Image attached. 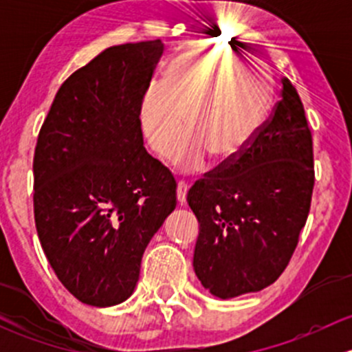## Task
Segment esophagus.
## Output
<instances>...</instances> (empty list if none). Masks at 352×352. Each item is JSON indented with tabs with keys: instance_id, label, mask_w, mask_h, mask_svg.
<instances>
[{
	"instance_id": "1",
	"label": "esophagus",
	"mask_w": 352,
	"mask_h": 352,
	"mask_svg": "<svg viewBox=\"0 0 352 352\" xmlns=\"http://www.w3.org/2000/svg\"><path fill=\"white\" fill-rule=\"evenodd\" d=\"M187 190H189V184L186 180H179V184H177V199H179V204H186L187 202Z\"/></svg>"
}]
</instances>
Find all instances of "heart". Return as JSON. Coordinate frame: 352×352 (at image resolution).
Here are the masks:
<instances>
[{
	"label": "heart",
	"mask_w": 352,
	"mask_h": 352,
	"mask_svg": "<svg viewBox=\"0 0 352 352\" xmlns=\"http://www.w3.org/2000/svg\"><path fill=\"white\" fill-rule=\"evenodd\" d=\"M271 107L267 78L247 59L226 51L199 49L177 58L165 81L141 100V127L156 155L175 151L186 172L201 170L209 153L225 162L240 155L264 126Z\"/></svg>",
	"instance_id": "heart-1"
}]
</instances>
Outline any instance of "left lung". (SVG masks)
Returning <instances> with one entry per match:
<instances>
[{
    "instance_id": "obj_1",
    "label": "left lung",
    "mask_w": 352,
    "mask_h": 352,
    "mask_svg": "<svg viewBox=\"0 0 352 352\" xmlns=\"http://www.w3.org/2000/svg\"><path fill=\"white\" fill-rule=\"evenodd\" d=\"M240 155L194 182L187 202L199 221L194 271L226 300L255 293L285 272L310 212L315 184L311 131L296 88Z\"/></svg>"
}]
</instances>
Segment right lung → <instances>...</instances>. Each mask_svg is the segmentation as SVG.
I'll return each mask as SVG.
<instances>
[{"instance_id": "right-lung-1", "label": "right lung", "mask_w": 352, "mask_h": 352, "mask_svg": "<svg viewBox=\"0 0 352 352\" xmlns=\"http://www.w3.org/2000/svg\"><path fill=\"white\" fill-rule=\"evenodd\" d=\"M162 54L160 38L105 49L61 85L37 138L38 240L63 286L91 307L133 294L177 206L175 179L144 150L140 119Z\"/></svg>"}]
</instances>
